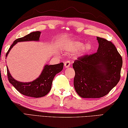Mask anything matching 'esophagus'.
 Wrapping results in <instances>:
<instances>
[{"mask_svg":"<svg viewBox=\"0 0 128 128\" xmlns=\"http://www.w3.org/2000/svg\"><path fill=\"white\" fill-rule=\"evenodd\" d=\"M64 67L65 68H67V67H68L70 66V62L69 61H67L64 62Z\"/></svg>","mask_w":128,"mask_h":128,"instance_id":"34e87169","label":"esophagus"}]
</instances>
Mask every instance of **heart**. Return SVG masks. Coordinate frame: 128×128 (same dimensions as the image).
Wrapping results in <instances>:
<instances>
[{
  "label": "heart",
  "mask_w": 128,
  "mask_h": 128,
  "mask_svg": "<svg viewBox=\"0 0 128 128\" xmlns=\"http://www.w3.org/2000/svg\"><path fill=\"white\" fill-rule=\"evenodd\" d=\"M84 44L82 42L80 41L71 42L68 43L67 49L71 51H76V50H80L78 54L79 56L88 54L92 50V46L91 43H88L84 46Z\"/></svg>",
  "instance_id": "obj_1"
}]
</instances>
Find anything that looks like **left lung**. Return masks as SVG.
Segmentation results:
<instances>
[{"label":"left lung","instance_id":"obj_1","mask_svg":"<svg viewBox=\"0 0 128 128\" xmlns=\"http://www.w3.org/2000/svg\"><path fill=\"white\" fill-rule=\"evenodd\" d=\"M98 51L79 57L72 64L75 72L74 89L84 98H100L106 95L120 79L121 55L113 43L97 37Z\"/></svg>","mask_w":128,"mask_h":128}]
</instances>
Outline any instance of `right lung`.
I'll use <instances>...</instances> for the list:
<instances>
[{
  "label": "right lung",
  "mask_w": 128,
  "mask_h": 128,
  "mask_svg": "<svg viewBox=\"0 0 128 128\" xmlns=\"http://www.w3.org/2000/svg\"><path fill=\"white\" fill-rule=\"evenodd\" d=\"M40 32L39 31L33 32L24 37L19 38L14 41L6 54V57L11 48L18 42L30 41V40H39ZM64 67V63L54 65H46L40 75L35 80L30 82H21L16 80L12 78L7 68V76L8 80L11 84L23 95L32 98H41L48 93L51 89L52 84L56 74L61 72Z\"/></svg>",
  "instance_id": "obj_1"
}]
</instances>
